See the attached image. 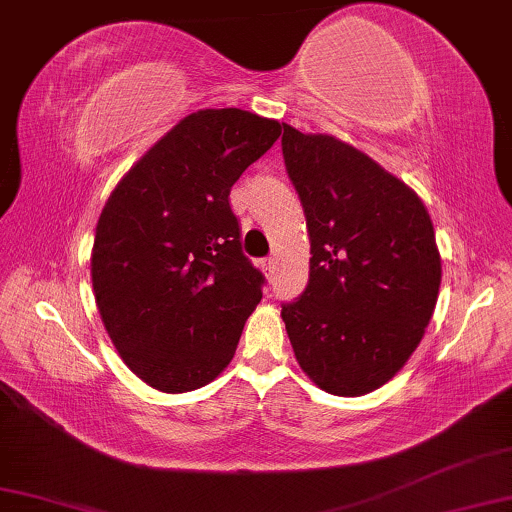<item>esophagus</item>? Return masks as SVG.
Returning <instances> with one entry per match:
<instances>
[{"label":"esophagus","mask_w":512,"mask_h":512,"mask_svg":"<svg viewBox=\"0 0 512 512\" xmlns=\"http://www.w3.org/2000/svg\"><path fill=\"white\" fill-rule=\"evenodd\" d=\"M274 265H277V263H274V258H265V261H263V270H265L267 274H272V272H274Z\"/></svg>","instance_id":"esophagus-1"}]
</instances>
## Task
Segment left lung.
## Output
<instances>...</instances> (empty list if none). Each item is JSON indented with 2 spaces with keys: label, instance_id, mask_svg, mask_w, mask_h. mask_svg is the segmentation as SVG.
<instances>
[{
  "label": "left lung",
  "instance_id": "1",
  "mask_svg": "<svg viewBox=\"0 0 512 512\" xmlns=\"http://www.w3.org/2000/svg\"><path fill=\"white\" fill-rule=\"evenodd\" d=\"M283 160L311 240L309 283L281 318L313 384L355 398L387 384L435 311L442 256L410 185L332 135L283 123Z\"/></svg>",
  "mask_w": 512,
  "mask_h": 512
}]
</instances>
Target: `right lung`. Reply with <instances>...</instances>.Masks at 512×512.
I'll use <instances>...</instances> for the list:
<instances>
[{
  "mask_svg": "<svg viewBox=\"0 0 512 512\" xmlns=\"http://www.w3.org/2000/svg\"><path fill=\"white\" fill-rule=\"evenodd\" d=\"M279 135V121L245 109H199L109 194L93 295L114 348L148 387L194 391L231 364L265 279L242 254L229 194Z\"/></svg>",
  "mask_w": 512,
  "mask_h": 512,
  "instance_id": "right-lung-1",
  "label": "right lung"
}]
</instances>
